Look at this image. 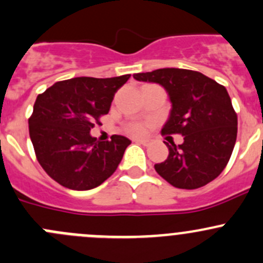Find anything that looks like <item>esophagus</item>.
<instances>
[{
  "label": "esophagus",
  "mask_w": 263,
  "mask_h": 263,
  "mask_svg": "<svg viewBox=\"0 0 263 263\" xmlns=\"http://www.w3.org/2000/svg\"><path fill=\"white\" fill-rule=\"evenodd\" d=\"M135 141H136L137 144L144 145V146H150V145H151L150 140H140V139H136V140H135Z\"/></svg>",
  "instance_id": "esophagus-1"
}]
</instances>
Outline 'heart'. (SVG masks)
I'll return each instance as SVG.
<instances>
[{"mask_svg":"<svg viewBox=\"0 0 263 263\" xmlns=\"http://www.w3.org/2000/svg\"><path fill=\"white\" fill-rule=\"evenodd\" d=\"M127 129H128V132L131 135L141 136V135H145V132H146V126L144 123H131Z\"/></svg>","mask_w":263,"mask_h":263,"instance_id":"1","label":"heart"}]
</instances>
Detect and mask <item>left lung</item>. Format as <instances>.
Segmentation results:
<instances>
[{
  "instance_id": "left-lung-1",
  "label": "left lung",
  "mask_w": 263,
  "mask_h": 263,
  "mask_svg": "<svg viewBox=\"0 0 263 263\" xmlns=\"http://www.w3.org/2000/svg\"><path fill=\"white\" fill-rule=\"evenodd\" d=\"M137 81L155 82L166 90L171 115L161 134H179L183 144H166L169 155L155 171L177 188L196 190L214 181L227 166L238 118L227 89L203 73L184 68H159L135 73Z\"/></svg>"
}]
</instances>
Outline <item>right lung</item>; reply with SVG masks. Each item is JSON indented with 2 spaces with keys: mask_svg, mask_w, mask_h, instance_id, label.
Segmentation results:
<instances>
[{
  "mask_svg": "<svg viewBox=\"0 0 263 263\" xmlns=\"http://www.w3.org/2000/svg\"><path fill=\"white\" fill-rule=\"evenodd\" d=\"M129 76L73 78L55 82L38 95L29 135L42 168L61 185L91 190L116 172L131 141L119 135L110 141H98L90 129L109 112L116 91Z\"/></svg>",
  "mask_w": 263,
  "mask_h": 263,
  "instance_id": "1",
  "label": "right lung"
}]
</instances>
